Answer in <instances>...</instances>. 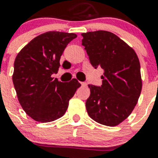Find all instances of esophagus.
<instances>
[{"label": "esophagus", "instance_id": "obj_1", "mask_svg": "<svg viewBox=\"0 0 158 158\" xmlns=\"http://www.w3.org/2000/svg\"><path fill=\"white\" fill-rule=\"evenodd\" d=\"M81 84H82V86H84V87L87 86V83H86V82H82Z\"/></svg>", "mask_w": 158, "mask_h": 158}]
</instances>
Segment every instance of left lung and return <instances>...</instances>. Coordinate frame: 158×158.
<instances>
[{"mask_svg": "<svg viewBox=\"0 0 158 158\" xmlns=\"http://www.w3.org/2000/svg\"><path fill=\"white\" fill-rule=\"evenodd\" d=\"M82 45L93 66L104 69L102 84H89L88 114L102 125L115 126L131 114L142 89L140 64L135 52L114 33H82Z\"/></svg>", "mask_w": 158, "mask_h": 158, "instance_id": "8db88e82", "label": "left lung"}]
</instances>
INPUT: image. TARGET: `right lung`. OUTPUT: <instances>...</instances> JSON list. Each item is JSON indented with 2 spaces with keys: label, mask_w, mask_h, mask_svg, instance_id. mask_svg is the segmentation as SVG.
<instances>
[{
  "label": "right lung",
  "mask_w": 158,
  "mask_h": 158,
  "mask_svg": "<svg viewBox=\"0 0 158 158\" xmlns=\"http://www.w3.org/2000/svg\"><path fill=\"white\" fill-rule=\"evenodd\" d=\"M75 33L51 31L36 37L19 52L14 64L13 84L21 106L38 122H50L64 115L69 99L81 86L73 79L67 83L52 77Z\"/></svg>",
  "instance_id": "1"
}]
</instances>
